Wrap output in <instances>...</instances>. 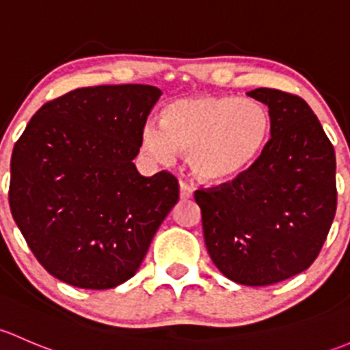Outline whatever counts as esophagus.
I'll return each mask as SVG.
<instances>
[{"instance_id":"esophagus-1","label":"esophagus","mask_w":350,"mask_h":350,"mask_svg":"<svg viewBox=\"0 0 350 350\" xmlns=\"http://www.w3.org/2000/svg\"><path fill=\"white\" fill-rule=\"evenodd\" d=\"M193 185H190V183L187 182H180V199L183 200H189L193 197Z\"/></svg>"}]
</instances>
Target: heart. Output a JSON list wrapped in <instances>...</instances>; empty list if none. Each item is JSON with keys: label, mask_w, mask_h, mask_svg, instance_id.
Instances as JSON below:
<instances>
[{"label": "heart", "mask_w": 350, "mask_h": 350, "mask_svg": "<svg viewBox=\"0 0 350 350\" xmlns=\"http://www.w3.org/2000/svg\"><path fill=\"white\" fill-rule=\"evenodd\" d=\"M271 135V114L262 103L239 96H192L165 109L163 122L142 129V148L151 160L170 161L176 150L189 154L196 176L228 182L259 160Z\"/></svg>", "instance_id": "1"}]
</instances>
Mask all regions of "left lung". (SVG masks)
I'll return each mask as SVG.
<instances>
[{"mask_svg": "<svg viewBox=\"0 0 350 350\" xmlns=\"http://www.w3.org/2000/svg\"><path fill=\"white\" fill-rule=\"evenodd\" d=\"M271 138L246 174L196 190L204 239L219 271L266 286L305 271L322 250L337 208L336 151L301 97L259 88Z\"/></svg>", "mask_w": 350, "mask_h": 350, "instance_id": "1", "label": "left lung"}]
</instances>
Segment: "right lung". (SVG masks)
I'll use <instances>...</instances> for the list:
<instances>
[{
  "label": "right lung",
  "instance_id": "add662e5",
  "mask_svg": "<svg viewBox=\"0 0 350 350\" xmlns=\"http://www.w3.org/2000/svg\"><path fill=\"white\" fill-rule=\"evenodd\" d=\"M160 96L143 84L75 89L43 104L14 145L13 219L60 282L107 290L135 276L178 200L174 175L133 163Z\"/></svg>",
  "mask_w": 350,
  "mask_h": 350
}]
</instances>
